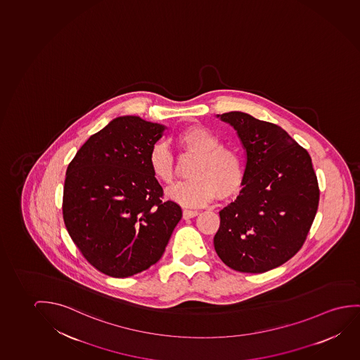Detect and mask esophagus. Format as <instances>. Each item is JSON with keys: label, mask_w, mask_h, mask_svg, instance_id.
<instances>
[{"label": "esophagus", "mask_w": 360, "mask_h": 360, "mask_svg": "<svg viewBox=\"0 0 360 360\" xmlns=\"http://www.w3.org/2000/svg\"><path fill=\"white\" fill-rule=\"evenodd\" d=\"M199 215L198 210H189V209H184L183 210V219H192L194 217Z\"/></svg>", "instance_id": "esophagus-1"}]
</instances>
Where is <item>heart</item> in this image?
Listing matches in <instances>:
<instances>
[{
	"mask_svg": "<svg viewBox=\"0 0 360 360\" xmlns=\"http://www.w3.org/2000/svg\"><path fill=\"white\" fill-rule=\"evenodd\" d=\"M183 155L195 157L188 171L189 181L167 192V197L183 207H202L215 197L230 200L239 195L245 182V165L234 147L220 143V139L207 126H187L174 136ZM147 165L152 177L163 186H171L176 177L172 152L165 143L150 148Z\"/></svg>",
	"mask_w": 360,
	"mask_h": 360,
	"instance_id": "1",
	"label": "heart"
}]
</instances>
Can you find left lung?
Returning <instances> with one entry per match:
<instances>
[{
  "label": "left lung",
  "instance_id": "8db88e82",
  "mask_svg": "<svg viewBox=\"0 0 360 360\" xmlns=\"http://www.w3.org/2000/svg\"><path fill=\"white\" fill-rule=\"evenodd\" d=\"M245 147V182L220 210L214 248L235 271L262 274L296 255L319 203L317 176L307 150L280 126L231 111L218 115Z\"/></svg>",
  "mask_w": 360,
  "mask_h": 360
}]
</instances>
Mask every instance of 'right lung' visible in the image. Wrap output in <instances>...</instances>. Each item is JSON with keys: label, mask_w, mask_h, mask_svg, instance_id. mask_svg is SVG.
<instances>
[{"label": "right lung", "mask_w": 360, "mask_h": 360, "mask_svg": "<svg viewBox=\"0 0 360 360\" xmlns=\"http://www.w3.org/2000/svg\"><path fill=\"white\" fill-rule=\"evenodd\" d=\"M163 129L139 116L117 117L90 136L67 168L64 224L85 260L108 276L156 264L182 218L147 165Z\"/></svg>", "instance_id": "right-lung-1"}]
</instances>
